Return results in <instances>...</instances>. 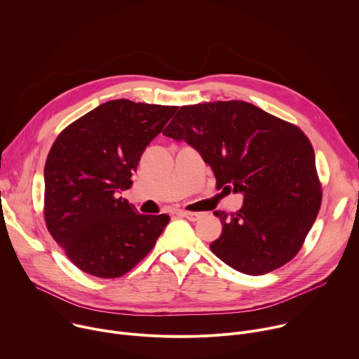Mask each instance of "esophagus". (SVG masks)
Here are the masks:
<instances>
[{
	"instance_id": "1",
	"label": "esophagus",
	"mask_w": 359,
	"mask_h": 359,
	"mask_svg": "<svg viewBox=\"0 0 359 359\" xmlns=\"http://www.w3.org/2000/svg\"><path fill=\"white\" fill-rule=\"evenodd\" d=\"M180 215L189 219V221H198L201 218V214L200 212H189V211H180Z\"/></svg>"
}]
</instances>
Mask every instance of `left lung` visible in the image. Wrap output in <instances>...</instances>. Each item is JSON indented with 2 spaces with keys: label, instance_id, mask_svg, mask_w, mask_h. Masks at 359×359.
Segmentation results:
<instances>
[{
  "label": "left lung",
  "instance_id": "obj_1",
  "mask_svg": "<svg viewBox=\"0 0 359 359\" xmlns=\"http://www.w3.org/2000/svg\"><path fill=\"white\" fill-rule=\"evenodd\" d=\"M200 152L217 185L244 195L235 214L215 211L222 233L210 248L231 268L262 275L299 251L321 207L306 135L245 101L184 105L163 133Z\"/></svg>",
  "mask_w": 359,
  "mask_h": 359
}]
</instances>
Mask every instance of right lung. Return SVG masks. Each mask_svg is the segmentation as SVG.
I'll list each match as a JSON object with an SVG mask.
<instances>
[{"label": "right lung", "mask_w": 359, "mask_h": 359, "mask_svg": "<svg viewBox=\"0 0 359 359\" xmlns=\"http://www.w3.org/2000/svg\"><path fill=\"white\" fill-rule=\"evenodd\" d=\"M178 107L112 100L67 127L48 154L46 222L79 269L116 278L155 245L170 217L144 215L121 191L131 188L145 147Z\"/></svg>", "instance_id": "right-lung-1"}]
</instances>
